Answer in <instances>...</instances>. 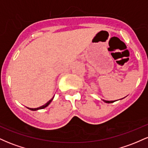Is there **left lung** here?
<instances>
[{
    "mask_svg": "<svg viewBox=\"0 0 148 148\" xmlns=\"http://www.w3.org/2000/svg\"><path fill=\"white\" fill-rule=\"evenodd\" d=\"M103 101H104V102H106V103H113L115 101H106V100H103Z\"/></svg>",
    "mask_w": 148,
    "mask_h": 148,
    "instance_id": "left-lung-1",
    "label": "left lung"
}]
</instances>
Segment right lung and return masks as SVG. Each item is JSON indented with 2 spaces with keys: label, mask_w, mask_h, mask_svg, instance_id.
Wrapping results in <instances>:
<instances>
[{
  "label": "right lung",
  "mask_w": 148,
  "mask_h": 148,
  "mask_svg": "<svg viewBox=\"0 0 148 148\" xmlns=\"http://www.w3.org/2000/svg\"><path fill=\"white\" fill-rule=\"evenodd\" d=\"M53 97H53V98H52V99H51L50 100H49V101H48V102H47V103H46L45 104H44V105H43V106H40V107H38V108H28V107H27V108H28V109L31 110V111H37V110H40V109H43V108H46V107H47V106H48L50 104V103L51 102V101H52V100H53Z\"/></svg>",
  "instance_id": "add662e5"
}]
</instances>
